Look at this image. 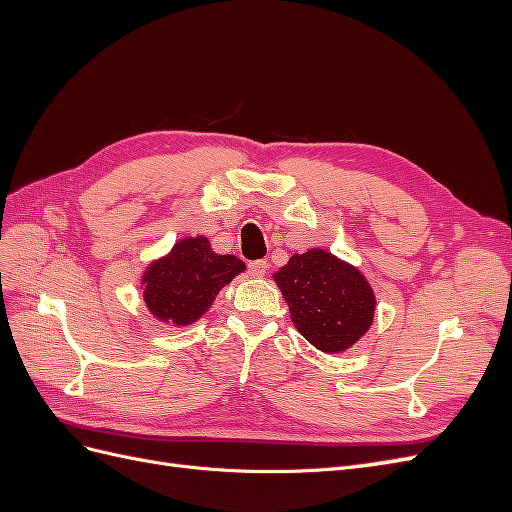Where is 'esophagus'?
Here are the masks:
<instances>
[{
    "instance_id": "obj_1",
    "label": "esophagus",
    "mask_w": 512,
    "mask_h": 512,
    "mask_svg": "<svg viewBox=\"0 0 512 512\" xmlns=\"http://www.w3.org/2000/svg\"><path fill=\"white\" fill-rule=\"evenodd\" d=\"M269 271V262L267 260H254L250 262V273L256 277H262Z\"/></svg>"
}]
</instances>
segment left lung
<instances>
[{"instance_id": "1", "label": "left lung", "mask_w": 512, "mask_h": 512, "mask_svg": "<svg viewBox=\"0 0 512 512\" xmlns=\"http://www.w3.org/2000/svg\"><path fill=\"white\" fill-rule=\"evenodd\" d=\"M294 327L322 352H342L374 320L376 299L365 277L322 250L294 254L275 275Z\"/></svg>"}]
</instances>
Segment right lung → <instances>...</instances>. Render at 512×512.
<instances>
[{"mask_svg": "<svg viewBox=\"0 0 512 512\" xmlns=\"http://www.w3.org/2000/svg\"><path fill=\"white\" fill-rule=\"evenodd\" d=\"M243 269L235 256L213 254L205 237L183 239L147 269L145 303L160 320L183 327L203 316L215 294Z\"/></svg>", "mask_w": 512, "mask_h": 512, "instance_id": "obj_1", "label": "right lung"}]
</instances>
